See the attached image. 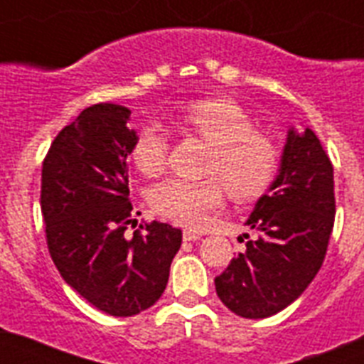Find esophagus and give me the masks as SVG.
<instances>
[{
  "instance_id": "obj_1",
  "label": "esophagus",
  "mask_w": 364,
  "mask_h": 364,
  "mask_svg": "<svg viewBox=\"0 0 364 364\" xmlns=\"http://www.w3.org/2000/svg\"><path fill=\"white\" fill-rule=\"evenodd\" d=\"M182 237H184V240H189V242H195V240L202 239V235L197 233V231H193V230H184Z\"/></svg>"
}]
</instances>
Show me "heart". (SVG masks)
<instances>
[{
    "instance_id": "1",
    "label": "heart",
    "mask_w": 364,
    "mask_h": 364,
    "mask_svg": "<svg viewBox=\"0 0 364 364\" xmlns=\"http://www.w3.org/2000/svg\"><path fill=\"white\" fill-rule=\"evenodd\" d=\"M175 125L202 138L211 151L205 180L169 178L151 188V210L167 220L188 228H200L224 200V186L235 200H253L268 191L281 166V151L268 133L253 129L246 109L228 98L211 96L186 105L175 117ZM169 140L159 125L138 129L131 147V160L146 176L166 169Z\"/></svg>"
}]
</instances>
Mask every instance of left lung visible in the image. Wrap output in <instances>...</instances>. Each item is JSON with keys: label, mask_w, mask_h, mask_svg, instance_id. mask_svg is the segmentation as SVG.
I'll use <instances>...</instances> for the list:
<instances>
[{"label": "left lung", "mask_w": 364, "mask_h": 364, "mask_svg": "<svg viewBox=\"0 0 364 364\" xmlns=\"http://www.w3.org/2000/svg\"><path fill=\"white\" fill-rule=\"evenodd\" d=\"M336 220L333 167L311 129H290L281 173L247 218L259 237L215 277L233 314L264 319L284 310L314 281Z\"/></svg>", "instance_id": "1"}]
</instances>
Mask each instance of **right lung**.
<instances>
[{
  "label": "right lung",
  "instance_id": "obj_1",
  "mask_svg": "<svg viewBox=\"0 0 364 364\" xmlns=\"http://www.w3.org/2000/svg\"><path fill=\"white\" fill-rule=\"evenodd\" d=\"M131 111L114 104L83 109L50 144L41 167L47 246L63 281L92 306L131 317L159 301L182 231L162 222L127 235ZM138 213V211H136Z\"/></svg>",
  "mask_w": 364,
  "mask_h": 364
}]
</instances>
